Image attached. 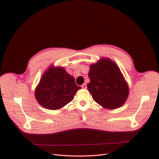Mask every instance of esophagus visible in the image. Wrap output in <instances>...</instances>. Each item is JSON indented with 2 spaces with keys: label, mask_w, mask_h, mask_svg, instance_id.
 I'll return each mask as SVG.
<instances>
[{
  "label": "esophagus",
  "mask_w": 159,
  "mask_h": 159,
  "mask_svg": "<svg viewBox=\"0 0 159 159\" xmlns=\"http://www.w3.org/2000/svg\"><path fill=\"white\" fill-rule=\"evenodd\" d=\"M81 87H82V88H83V89H87V85H86L85 84H82V85H81Z\"/></svg>",
  "instance_id": "obj_1"
}]
</instances>
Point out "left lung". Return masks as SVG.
Segmentation results:
<instances>
[{
    "mask_svg": "<svg viewBox=\"0 0 159 159\" xmlns=\"http://www.w3.org/2000/svg\"><path fill=\"white\" fill-rule=\"evenodd\" d=\"M89 67L87 88L94 101L106 109L121 107L128 97L129 87L116 63L102 57Z\"/></svg>",
    "mask_w": 159,
    "mask_h": 159,
    "instance_id": "8db88e82",
    "label": "left lung"
}]
</instances>
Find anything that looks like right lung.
I'll return each instance as SVG.
<instances>
[{
  "mask_svg": "<svg viewBox=\"0 0 159 159\" xmlns=\"http://www.w3.org/2000/svg\"><path fill=\"white\" fill-rule=\"evenodd\" d=\"M73 76L68 74L63 67L50 66L43 73L34 96L37 102L43 107L57 110L71 102L78 90Z\"/></svg>",
  "mask_w": 159,
  "mask_h": 159,
  "instance_id": "1",
  "label": "right lung"
}]
</instances>
